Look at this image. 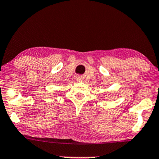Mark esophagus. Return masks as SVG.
Returning <instances> with one entry per match:
<instances>
[{
	"label": "esophagus",
	"mask_w": 159,
	"mask_h": 159,
	"mask_svg": "<svg viewBox=\"0 0 159 159\" xmlns=\"http://www.w3.org/2000/svg\"><path fill=\"white\" fill-rule=\"evenodd\" d=\"M76 80H77L78 81H80V80H81V78H80V77H77V78H76Z\"/></svg>",
	"instance_id": "1"
}]
</instances>
